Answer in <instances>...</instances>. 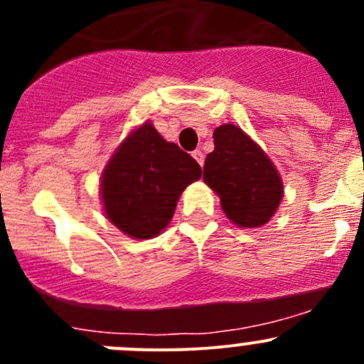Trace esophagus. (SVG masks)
I'll list each match as a JSON object with an SVG mask.
<instances>
[{
  "instance_id": "obj_1",
  "label": "esophagus",
  "mask_w": 364,
  "mask_h": 364,
  "mask_svg": "<svg viewBox=\"0 0 364 364\" xmlns=\"http://www.w3.org/2000/svg\"><path fill=\"white\" fill-rule=\"evenodd\" d=\"M192 156L197 160V164H199V165L204 164V153L200 151V149H196V151L192 153Z\"/></svg>"
}]
</instances>
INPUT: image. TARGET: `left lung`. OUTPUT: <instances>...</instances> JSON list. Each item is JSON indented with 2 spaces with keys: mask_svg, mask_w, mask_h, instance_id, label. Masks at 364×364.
Instances as JSON below:
<instances>
[{
  "mask_svg": "<svg viewBox=\"0 0 364 364\" xmlns=\"http://www.w3.org/2000/svg\"><path fill=\"white\" fill-rule=\"evenodd\" d=\"M215 151L205 156L204 181L220 197L227 218L253 229L271 220L284 197V183L269 156L236 124L213 134Z\"/></svg>",
  "mask_w": 364,
  "mask_h": 364,
  "instance_id": "8db88e82",
  "label": "left lung"
}]
</instances>
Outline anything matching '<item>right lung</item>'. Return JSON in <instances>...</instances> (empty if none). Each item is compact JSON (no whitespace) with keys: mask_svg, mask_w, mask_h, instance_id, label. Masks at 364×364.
<instances>
[{"mask_svg":"<svg viewBox=\"0 0 364 364\" xmlns=\"http://www.w3.org/2000/svg\"><path fill=\"white\" fill-rule=\"evenodd\" d=\"M203 168L149 121L132 132L102 174L105 216L127 236L151 240L168 225L179 196Z\"/></svg>","mask_w":364,"mask_h":364,"instance_id":"add662e5","label":"right lung"}]
</instances>
